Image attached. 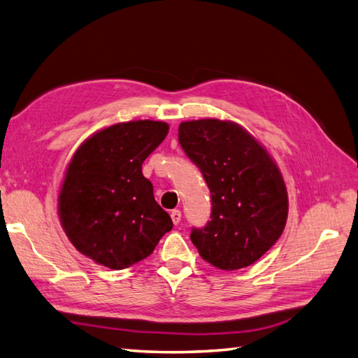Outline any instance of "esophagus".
Listing matches in <instances>:
<instances>
[{
  "label": "esophagus",
  "mask_w": 358,
  "mask_h": 358,
  "mask_svg": "<svg viewBox=\"0 0 358 358\" xmlns=\"http://www.w3.org/2000/svg\"><path fill=\"white\" fill-rule=\"evenodd\" d=\"M171 219H172L173 224L178 225L180 221H181V212H180V210H172V212H171Z\"/></svg>",
  "instance_id": "34e87169"
}]
</instances>
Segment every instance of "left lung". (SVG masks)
Returning a JSON list of instances; mask_svg holds the SVG:
<instances>
[{
  "label": "left lung",
  "mask_w": 358,
  "mask_h": 358,
  "mask_svg": "<svg viewBox=\"0 0 358 358\" xmlns=\"http://www.w3.org/2000/svg\"><path fill=\"white\" fill-rule=\"evenodd\" d=\"M178 141L212 194V221L192 230V242L217 269L250 266L286 227L289 196L280 168L248 130L225 119L181 122Z\"/></svg>",
  "instance_id": "left-lung-1"
}]
</instances>
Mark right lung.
Returning <instances> with one entry per match:
<instances>
[{
    "label": "right lung",
    "mask_w": 358,
    "mask_h": 358,
    "mask_svg": "<svg viewBox=\"0 0 358 358\" xmlns=\"http://www.w3.org/2000/svg\"><path fill=\"white\" fill-rule=\"evenodd\" d=\"M168 131L162 121L119 122L78 146L59 194L60 224L78 252L108 269H125L152 254L172 230L142 173Z\"/></svg>",
    "instance_id": "obj_1"
}]
</instances>
